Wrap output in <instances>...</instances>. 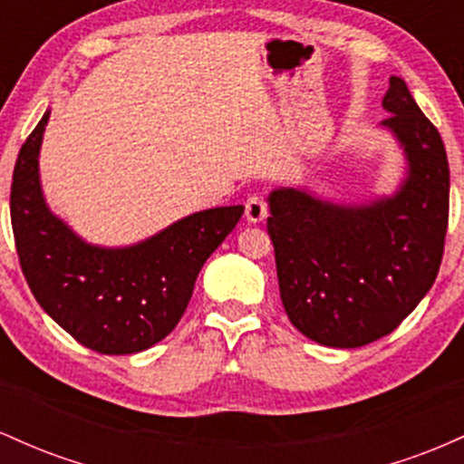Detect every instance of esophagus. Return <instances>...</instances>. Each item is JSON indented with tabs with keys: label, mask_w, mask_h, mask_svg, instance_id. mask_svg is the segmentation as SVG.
I'll return each mask as SVG.
<instances>
[{
	"label": "esophagus",
	"mask_w": 464,
	"mask_h": 464,
	"mask_svg": "<svg viewBox=\"0 0 464 464\" xmlns=\"http://www.w3.org/2000/svg\"><path fill=\"white\" fill-rule=\"evenodd\" d=\"M244 214H246V220L250 225H257V222H264L266 216H268V205H266V200L262 196H250L246 200V205H244Z\"/></svg>",
	"instance_id": "34e87169"
}]
</instances>
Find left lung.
Masks as SVG:
<instances>
[{"mask_svg": "<svg viewBox=\"0 0 464 464\" xmlns=\"http://www.w3.org/2000/svg\"><path fill=\"white\" fill-rule=\"evenodd\" d=\"M380 129L403 154L391 194L338 200L307 185L268 194V236L287 318L323 347L355 349L397 329L430 292L443 259L450 165L443 140L391 76Z\"/></svg>", "mask_w": 464, "mask_h": 464, "instance_id": "8db88e82", "label": "left lung"}]
</instances>
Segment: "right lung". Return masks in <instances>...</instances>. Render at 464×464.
Here are the masks:
<instances>
[{
  "instance_id": "right-lung-1",
  "label": "right lung",
  "mask_w": 464,
  "mask_h": 464,
  "mask_svg": "<svg viewBox=\"0 0 464 464\" xmlns=\"http://www.w3.org/2000/svg\"><path fill=\"white\" fill-rule=\"evenodd\" d=\"M47 121L50 109L21 146L10 188L25 281L47 316L84 347L104 355L150 349L177 327L202 264L244 207L196 211L126 246L87 242L45 200L39 157Z\"/></svg>"
}]
</instances>
